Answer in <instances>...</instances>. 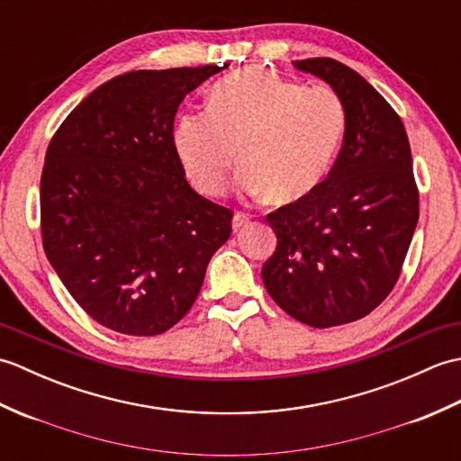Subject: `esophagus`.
<instances>
[{"label":"esophagus","mask_w":461,"mask_h":461,"mask_svg":"<svg viewBox=\"0 0 461 461\" xmlns=\"http://www.w3.org/2000/svg\"><path fill=\"white\" fill-rule=\"evenodd\" d=\"M249 223V215L248 213H243V212H236L233 213V220H231V228L233 230H241V228H246V225Z\"/></svg>","instance_id":"obj_1"}]
</instances>
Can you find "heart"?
<instances>
[{"mask_svg": "<svg viewBox=\"0 0 461 461\" xmlns=\"http://www.w3.org/2000/svg\"><path fill=\"white\" fill-rule=\"evenodd\" d=\"M345 124V104L329 85L243 68L213 85L208 113L180 116L174 149L188 180L210 198L228 192L240 150V188L293 203L325 182Z\"/></svg>", "mask_w": 461, "mask_h": 461, "instance_id": "obj_1", "label": "heart"}]
</instances>
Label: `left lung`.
I'll use <instances>...</instances> for the list:
<instances>
[{
	"label": "left lung",
	"instance_id": "left-lung-1",
	"mask_svg": "<svg viewBox=\"0 0 461 461\" xmlns=\"http://www.w3.org/2000/svg\"><path fill=\"white\" fill-rule=\"evenodd\" d=\"M293 65L340 96L345 139L309 198L267 213L277 248L261 277L293 319L327 329L368 315L396 285L418 223V188L404 124L375 86L329 57Z\"/></svg>",
	"mask_w": 461,
	"mask_h": 461
}]
</instances>
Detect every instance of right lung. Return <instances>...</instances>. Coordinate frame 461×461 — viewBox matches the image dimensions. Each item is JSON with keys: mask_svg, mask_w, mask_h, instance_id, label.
Segmentation results:
<instances>
[{"mask_svg": "<svg viewBox=\"0 0 461 461\" xmlns=\"http://www.w3.org/2000/svg\"><path fill=\"white\" fill-rule=\"evenodd\" d=\"M228 65L131 71L95 89L49 142L45 256L99 325L132 337L172 329L231 233V210L192 190L174 149L184 96Z\"/></svg>", "mask_w": 461, "mask_h": 461, "instance_id": "obj_1", "label": "right lung"}]
</instances>
